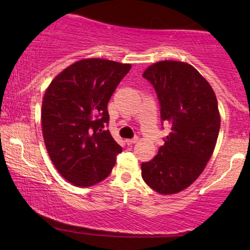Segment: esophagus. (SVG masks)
<instances>
[{
	"label": "esophagus",
	"instance_id": "esophagus-1",
	"mask_svg": "<svg viewBox=\"0 0 250 250\" xmlns=\"http://www.w3.org/2000/svg\"><path fill=\"white\" fill-rule=\"evenodd\" d=\"M137 141H139V137H134V139L125 140V142H127V145H134V143H136Z\"/></svg>",
	"mask_w": 250,
	"mask_h": 250
}]
</instances>
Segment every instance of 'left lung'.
<instances>
[{
  "mask_svg": "<svg viewBox=\"0 0 250 250\" xmlns=\"http://www.w3.org/2000/svg\"><path fill=\"white\" fill-rule=\"evenodd\" d=\"M142 76L154 85L162 121L170 125L156 156L141 165L142 179L159 194H176L200 176L213 155L221 125L216 95L186 62H156Z\"/></svg>",
  "mask_w": 250,
  "mask_h": 250,
  "instance_id": "left-lung-1",
  "label": "left lung"
}]
</instances>
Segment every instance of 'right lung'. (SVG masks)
<instances>
[{
    "label": "right lung",
    "mask_w": 250,
    "mask_h": 250,
    "mask_svg": "<svg viewBox=\"0 0 250 250\" xmlns=\"http://www.w3.org/2000/svg\"><path fill=\"white\" fill-rule=\"evenodd\" d=\"M131 64L83 59L50 82L42 100V134L60 174L76 187L108 177L122 151L110 131L107 104Z\"/></svg>",
    "instance_id": "add662e5"
}]
</instances>
